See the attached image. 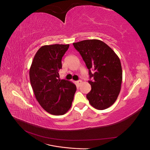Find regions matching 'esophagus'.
I'll return each instance as SVG.
<instances>
[{
  "label": "esophagus",
  "instance_id": "esophagus-1",
  "mask_svg": "<svg viewBox=\"0 0 150 150\" xmlns=\"http://www.w3.org/2000/svg\"><path fill=\"white\" fill-rule=\"evenodd\" d=\"M76 83H77V84H78V85L79 86L81 84V83H82V81H81V80H79V81H77Z\"/></svg>",
  "mask_w": 150,
  "mask_h": 150
}]
</instances>
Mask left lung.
<instances>
[{
  "instance_id": "obj_1",
  "label": "left lung",
  "mask_w": 150,
  "mask_h": 150,
  "mask_svg": "<svg viewBox=\"0 0 150 150\" xmlns=\"http://www.w3.org/2000/svg\"><path fill=\"white\" fill-rule=\"evenodd\" d=\"M73 46L85 62L90 78H93L88 81L91 90L86 95L90 104L99 110L110 107L121 90L122 73L120 58L100 40H84Z\"/></svg>"
}]
</instances>
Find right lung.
<instances>
[{
  "label": "right lung",
  "mask_w": 150,
  "mask_h": 150,
  "mask_svg": "<svg viewBox=\"0 0 150 150\" xmlns=\"http://www.w3.org/2000/svg\"><path fill=\"white\" fill-rule=\"evenodd\" d=\"M69 44L43 46L34 57L29 70L31 86L40 106L53 115H64L69 110L76 91L71 81L60 79L62 57Z\"/></svg>",
  "instance_id": "right-lung-1"
}]
</instances>
